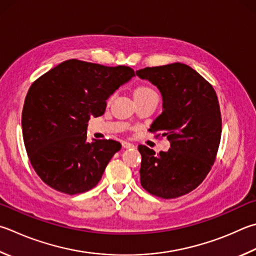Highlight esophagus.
Segmentation results:
<instances>
[{"label":"esophagus","instance_id":"1","mask_svg":"<svg viewBox=\"0 0 256 256\" xmlns=\"http://www.w3.org/2000/svg\"><path fill=\"white\" fill-rule=\"evenodd\" d=\"M122 146H123V148H132L136 146L133 143H130V142H128V141H124V142L122 143Z\"/></svg>","mask_w":256,"mask_h":256}]
</instances>
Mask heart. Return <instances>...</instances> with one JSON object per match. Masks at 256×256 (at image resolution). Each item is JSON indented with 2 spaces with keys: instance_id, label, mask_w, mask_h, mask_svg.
<instances>
[{
  "instance_id": "1",
  "label": "heart",
  "mask_w": 256,
  "mask_h": 256,
  "mask_svg": "<svg viewBox=\"0 0 256 256\" xmlns=\"http://www.w3.org/2000/svg\"><path fill=\"white\" fill-rule=\"evenodd\" d=\"M148 92H154V90H153L152 88H150V87L142 86V87L138 88L136 92H134V95H136V94H148Z\"/></svg>"
}]
</instances>
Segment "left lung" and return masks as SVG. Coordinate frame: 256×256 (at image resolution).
I'll list each match as a JSON object with an SVG mask.
<instances>
[{"label":"left lung","mask_w":256,"mask_h":256,"mask_svg":"<svg viewBox=\"0 0 256 256\" xmlns=\"http://www.w3.org/2000/svg\"><path fill=\"white\" fill-rule=\"evenodd\" d=\"M162 97V113L150 131L171 142L166 152L138 146L142 187L154 196L171 199L197 188L215 161L222 134V116L210 84L184 64L146 67L136 72Z\"/></svg>","instance_id":"8db88e82"}]
</instances>
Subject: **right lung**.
I'll return each mask as SVG.
<instances>
[{"label":"right lung","instance_id":"obj_1","mask_svg":"<svg viewBox=\"0 0 256 256\" xmlns=\"http://www.w3.org/2000/svg\"><path fill=\"white\" fill-rule=\"evenodd\" d=\"M136 76L126 66L66 60L32 84L22 110L26 150L36 172L60 192L80 194L98 184L120 143L87 142L90 118L106 110V100Z\"/></svg>","mask_w":256,"mask_h":256}]
</instances>
